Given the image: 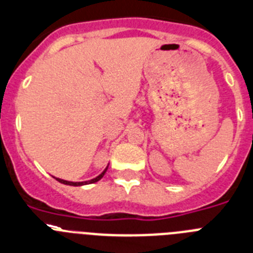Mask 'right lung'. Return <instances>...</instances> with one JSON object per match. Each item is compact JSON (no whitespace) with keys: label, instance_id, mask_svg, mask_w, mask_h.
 <instances>
[{"label":"right lung","instance_id":"obj_1","mask_svg":"<svg viewBox=\"0 0 253 253\" xmlns=\"http://www.w3.org/2000/svg\"><path fill=\"white\" fill-rule=\"evenodd\" d=\"M107 169H108V166H107L106 169L103 170V172H101V174L98 175L97 177H94V179H90V180L88 181H68V180H63V179H59V177H55L56 180L59 181V183L61 184H65V185H72V186H81V185H87V184H93V183H97L98 180H101L102 177H103V175L106 174Z\"/></svg>","mask_w":253,"mask_h":253}]
</instances>
